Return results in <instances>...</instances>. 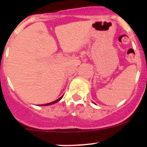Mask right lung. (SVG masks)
Returning a JSON list of instances; mask_svg holds the SVG:
<instances>
[{"label":"right lung","mask_w":147,"mask_h":147,"mask_svg":"<svg viewBox=\"0 0 147 147\" xmlns=\"http://www.w3.org/2000/svg\"><path fill=\"white\" fill-rule=\"evenodd\" d=\"M63 96H64V95L61 96V97H60V98L57 99V100H55V101H53V102H50V103L45 104V105H40V106H48V105H53V104H55V103H57V102H59L60 100H61L62 98H63Z\"/></svg>","instance_id":"obj_1"}]
</instances>
